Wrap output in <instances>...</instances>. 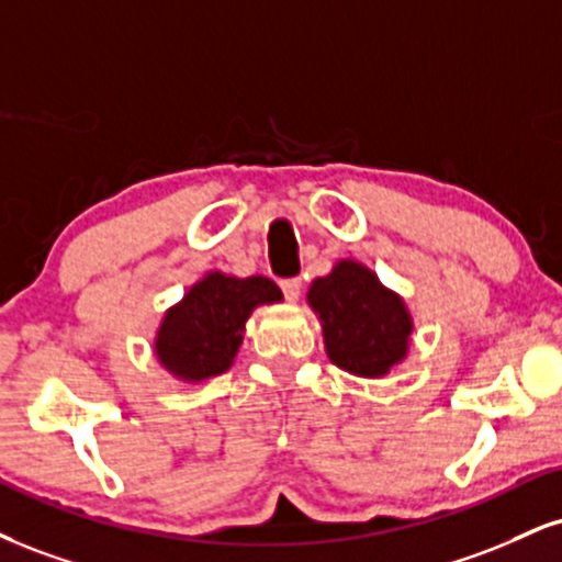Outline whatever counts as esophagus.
I'll return each instance as SVG.
<instances>
[{"label":"esophagus","instance_id":"esophagus-1","mask_svg":"<svg viewBox=\"0 0 562 562\" xmlns=\"http://www.w3.org/2000/svg\"><path fill=\"white\" fill-rule=\"evenodd\" d=\"M280 288H282V293H285L288 301H299L303 285H301L299 277H290V280H282L280 282Z\"/></svg>","mask_w":562,"mask_h":562}]
</instances>
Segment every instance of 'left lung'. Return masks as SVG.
<instances>
[{
  "label": "left lung",
  "mask_w": 562,
  "mask_h": 562,
  "mask_svg": "<svg viewBox=\"0 0 562 562\" xmlns=\"http://www.w3.org/2000/svg\"><path fill=\"white\" fill-rule=\"evenodd\" d=\"M311 308L319 314L324 348L335 367L356 376H384L408 353L414 319L403 299L371 269L342 259L311 282Z\"/></svg>",
  "instance_id": "8db88e82"
}]
</instances>
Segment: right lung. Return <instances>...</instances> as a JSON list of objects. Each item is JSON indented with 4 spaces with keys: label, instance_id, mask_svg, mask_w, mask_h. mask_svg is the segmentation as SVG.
I'll list each match as a JSON object with an SVG mask.
<instances>
[{
    "label": "right lung",
    "instance_id": "add662e5",
    "mask_svg": "<svg viewBox=\"0 0 562 562\" xmlns=\"http://www.w3.org/2000/svg\"><path fill=\"white\" fill-rule=\"evenodd\" d=\"M282 290L269 277L209 272L182 295L159 324L154 353L182 382L225 374L246 333V319L261 303H280Z\"/></svg>",
    "mask_w": 562,
    "mask_h": 562
}]
</instances>
